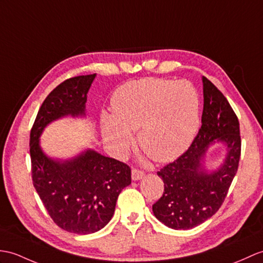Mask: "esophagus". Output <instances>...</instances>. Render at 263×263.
Here are the masks:
<instances>
[{"label":"esophagus","instance_id":"esophagus-1","mask_svg":"<svg viewBox=\"0 0 263 263\" xmlns=\"http://www.w3.org/2000/svg\"><path fill=\"white\" fill-rule=\"evenodd\" d=\"M132 180H140V179H142L143 178V176H144V173L143 172H141V170H139V169H132Z\"/></svg>","mask_w":263,"mask_h":263}]
</instances>
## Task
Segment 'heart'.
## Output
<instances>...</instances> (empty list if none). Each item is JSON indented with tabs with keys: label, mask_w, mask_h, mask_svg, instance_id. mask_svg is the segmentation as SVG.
Segmentation results:
<instances>
[{
	"label": "heart",
	"mask_w": 263,
	"mask_h": 263,
	"mask_svg": "<svg viewBox=\"0 0 263 263\" xmlns=\"http://www.w3.org/2000/svg\"><path fill=\"white\" fill-rule=\"evenodd\" d=\"M113 114L103 112V137L118 156L137 142L157 162L180 156L196 136L199 97L191 83L142 78L122 85L112 96Z\"/></svg>",
	"instance_id": "obj_1"
}]
</instances>
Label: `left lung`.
Listing matches in <instances>:
<instances>
[{
    "label": "left lung",
    "instance_id": "left-lung-1",
    "mask_svg": "<svg viewBox=\"0 0 263 263\" xmlns=\"http://www.w3.org/2000/svg\"><path fill=\"white\" fill-rule=\"evenodd\" d=\"M204 108L201 126L189 149L168 163L158 176L164 192L152 205L155 216L174 230H188L204 223L222 206L239 167L241 156L240 123L221 90L203 76ZM222 142L228 152L216 171L202 167L209 145Z\"/></svg>",
    "mask_w": 263,
    "mask_h": 263
}]
</instances>
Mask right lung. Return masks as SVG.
Returning <instances> with one entry per match:
<instances>
[{"instance_id": "obj_1", "label": "right lung", "mask_w": 263, "mask_h": 263, "mask_svg": "<svg viewBox=\"0 0 263 263\" xmlns=\"http://www.w3.org/2000/svg\"><path fill=\"white\" fill-rule=\"evenodd\" d=\"M96 74L77 76L59 84L36 114L30 132L33 186L48 214L59 228L90 234L111 221L122 189L131 184L124 162L87 149L71 159L49 158L40 146L45 127L64 117H85L87 93Z\"/></svg>"}]
</instances>
